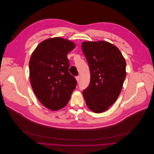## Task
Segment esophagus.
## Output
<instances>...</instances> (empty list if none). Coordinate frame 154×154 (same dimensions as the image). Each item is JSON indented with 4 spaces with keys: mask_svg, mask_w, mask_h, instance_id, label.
Returning <instances> with one entry per match:
<instances>
[{
    "mask_svg": "<svg viewBox=\"0 0 154 154\" xmlns=\"http://www.w3.org/2000/svg\"><path fill=\"white\" fill-rule=\"evenodd\" d=\"M76 81H77L78 82H80V76H76Z\"/></svg>",
    "mask_w": 154,
    "mask_h": 154,
    "instance_id": "34e87169",
    "label": "esophagus"
}]
</instances>
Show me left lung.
Returning <instances> with one entry per match:
<instances>
[{
    "label": "left lung",
    "instance_id": "8db88e82",
    "mask_svg": "<svg viewBox=\"0 0 154 154\" xmlns=\"http://www.w3.org/2000/svg\"><path fill=\"white\" fill-rule=\"evenodd\" d=\"M83 53L91 80L83 91L87 106L95 113L106 110L118 99L126 77V61L119 49L108 42H84Z\"/></svg>",
    "mask_w": 154,
    "mask_h": 154
}]
</instances>
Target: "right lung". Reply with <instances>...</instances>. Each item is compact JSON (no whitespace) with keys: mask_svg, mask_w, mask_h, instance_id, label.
Here are the masks:
<instances>
[{"mask_svg":"<svg viewBox=\"0 0 154 154\" xmlns=\"http://www.w3.org/2000/svg\"><path fill=\"white\" fill-rule=\"evenodd\" d=\"M72 42L59 37L42 42L29 60L30 82L40 103L58 110L69 102L77 82L69 72L67 54L75 48Z\"/></svg>","mask_w":154,"mask_h":154,"instance_id":"right-lung-1","label":"right lung"}]
</instances>
